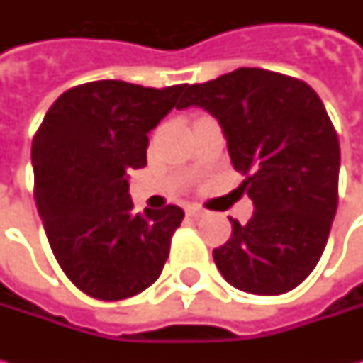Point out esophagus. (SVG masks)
Segmentation results:
<instances>
[{"mask_svg":"<svg viewBox=\"0 0 363 363\" xmlns=\"http://www.w3.org/2000/svg\"><path fill=\"white\" fill-rule=\"evenodd\" d=\"M186 214L191 218H200L203 214L202 208H198V206H188V210H186Z\"/></svg>","mask_w":363,"mask_h":363,"instance_id":"1","label":"esophagus"}]
</instances>
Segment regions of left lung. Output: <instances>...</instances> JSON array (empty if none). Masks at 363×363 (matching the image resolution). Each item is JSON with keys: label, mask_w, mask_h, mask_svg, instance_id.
I'll list each match as a JSON object with an SVG mask.
<instances>
[{"label": "left lung", "mask_w": 363, "mask_h": 363, "mask_svg": "<svg viewBox=\"0 0 363 363\" xmlns=\"http://www.w3.org/2000/svg\"><path fill=\"white\" fill-rule=\"evenodd\" d=\"M216 117L232 165L255 203L248 224L232 220L214 262L232 286L283 295L301 285L323 255L337 210L340 141L317 92L303 80L238 68L191 84L182 108Z\"/></svg>", "instance_id": "1"}]
</instances>
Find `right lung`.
Instances as JSON below:
<instances>
[{
    "instance_id": "obj_1",
    "label": "right lung",
    "mask_w": 363,
    "mask_h": 363,
    "mask_svg": "<svg viewBox=\"0 0 363 363\" xmlns=\"http://www.w3.org/2000/svg\"><path fill=\"white\" fill-rule=\"evenodd\" d=\"M186 89L86 82L60 94L35 133L34 198L48 242L66 277L94 299L145 291L169 257L184 210L135 214L127 174L145 167L147 133L182 108Z\"/></svg>"
}]
</instances>
